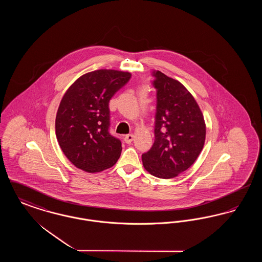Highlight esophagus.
<instances>
[{
	"label": "esophagus",
	"instance_id": "esophagus-1",
	"mask_svg": "<svg viewBox=\"0 0 262 262\" xmlns=\"http://www.w3.org/2000/svg\"><path fill=\"white\" fill-rule=\"evenodd\" d=\"M135 138V136L133 134H129V135H126L125 137V143H130Z\"/></svg>",
	"mask_w": 262,
	"mask_h": 262
}]
</instances>
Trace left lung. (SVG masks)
<instances>
[{
	"label": "left lung",
	"mask_w": 262,
	"mask_h": 262,
	"mask_svg": "<svg viewBox=\"0 0 262 262\" xmlns=\"http://www.w3.org/2000/svg\"><path fill=\"white\" fill-rule=\"evenodd\" d=\"M157 89L155 140L142 154L145 170L160 179H173L187 170L204 146L206 125L191 93L179 80L153 73Z\"/></svg>",
	"instance_id": "8db88e82"
}]
</instances>
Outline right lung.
I'll use <instances>...</instances> for the list:
<instances>
[{
    "mask_svg": "<svg viewBox=\"0 0 262 262\" xmlns=\"http://www.w3.org/2000/svg\"><path fill=\"white\" fill-rule=\"evenodd\" d=\"M130 73L97 70L79 76L63 94L56 115V137L76 168L99 173L120 158L122 143L109 134V101Z\"/></svg>",
    "mask_w": 262,
    "mask_h": 262,
    "instance_id": "add662e5",
    "label": "right lung"
}]
</instances>
